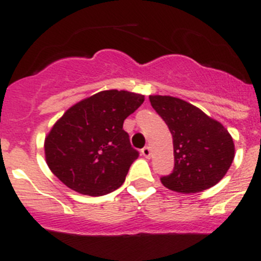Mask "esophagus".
<instances>
[{"label":"esophagus","mask_w":261,"mask_h":261,"mask_svg":"<svg viewBox=\"0 0 261 261\" xmlns=\"http://www.w3.org/2000/svg\"><path fill=\"white\" fill-rule=\"evenodd\" d=\"M141 152H142V154L146 157V159H149V157H151V148H149L148 146H146L144 148H142Z\"/></svg>","instance_id":"34e87169"}]
</instances>
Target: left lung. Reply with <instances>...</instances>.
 <instances>
[{
	"label": "left lung",
	"instance_id": "8db88e82",
	"mask_svg": "<svg viewBox=\"0 0 261 261\" xmlns=\"http://www.w3.org/2000/svg\"><path fill=\"white\" fill-rule=\"evenodd\" d=\"M149 101L172 134L175 166L171 174L161 177L162 185L172 192L190 194L221 181L234 157L228 130L179 97L151 95Z\"/></svg>",
	"mask_w": 261,
	"mask_h": 261
}]
</instances>
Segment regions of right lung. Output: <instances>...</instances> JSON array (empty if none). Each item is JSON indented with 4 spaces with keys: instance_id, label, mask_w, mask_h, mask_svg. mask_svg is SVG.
I'll use <instances>...</instances> for the list:
<instances>
[{
    "instance_id": "add662e5",
    "label": "right lung",
    "mask_w": 261,
    "mask_h": 261,
    "mask_svg": "<svg viewBox=\"0 0 261 261\" xmlns=\"http://www.w3.org/2000/svg\"><path fill=\"white\" fill-rule=\"evenodd\" d=\"M143 101L141 94L105 90L72 105L44 141L50 171L80 194L99 197L118 189L139 154L123 123Z\"/></svg>"
}]
</instances>
